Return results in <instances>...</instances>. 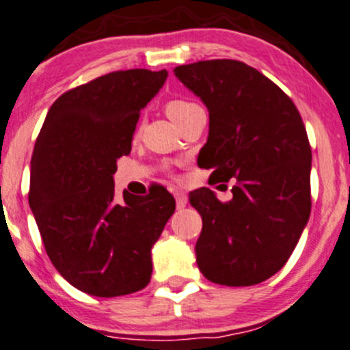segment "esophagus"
I'll list each match as a JSON object with an SVG mask.
<instances>
[{
  "mask_svg": "<svg viewBox=\"0 0 350 350\" xmlns=\"http://www.w3.org/2000/svg\"><path fill=\"white\" fill-rule=\"evenodd\" d=\"M175 202H176V208H183L187 204H189V197L185 193H175Z\"/></svg>",
  "mask_w": 350,
  "mask_h": 350,
  "instance_id": "obj_1",
  "label": "esophagus"
}]
</instances>
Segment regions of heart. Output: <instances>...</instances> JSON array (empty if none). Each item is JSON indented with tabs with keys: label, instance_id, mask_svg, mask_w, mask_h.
<instances>
[{
	"label": "heart",
	"instance_id": "heart-1",
	"mask_svg": "<svg viewBox=\"0 0 350 350\" xmlns=\"http://www.w3.org/2000/svg\"><path fill=\"white\" fill-rule=\"evenodd\" d=\"M197 107H198L197 103H193V101H189V100H172L168 101L165 110H167V115L170 116L174 122H176V120H180L183 115H187L190 110H193V108Z\"/></svg>",
	"mask_w": 350,
	"mask_h": 350
}]
</instances>
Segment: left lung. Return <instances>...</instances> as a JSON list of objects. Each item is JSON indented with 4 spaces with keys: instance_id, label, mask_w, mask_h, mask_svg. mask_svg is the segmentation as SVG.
Instances as JSON below:
<instances>
[{
    "instance_id": "8db88e82",
    "label": "left lung",
    "mask_w": 350,
    "mask_h": 350,
    "mask_svg": "<svg viewBox=\"0 0 350 350\" xmlns=\"http://www.w3.org/2000/svg\"><path fill=\"white\" fill-rule=\"evenodd\" d=\"M175 77L208 110L200 150L210 178L228 182L232 200L210 189L190 193L202 215L195 254L210 282L260 284L287 264L310 217L312 150L294 101L260 71L237 59L176 66Z\"/></svg>"
}]
</instances>
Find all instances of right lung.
<instances>
[{
  "mask_svg": "<svg viewBox=\"0 0 350 350\" xmlns=\"http://www.w3.org/2000/svg\"><path fill=\"white\" fill-rule=\"evenodd\" d=\"M167 70L113 71L63 93L36 138L28 202L55 269L95 297L133 294L152 277V247L175 212L165 187L116 202V160Z\"/></svg>",
  "mask_w": 350,
  "mask_h": 350,
  "instance_id": "obj_1",
  "label": "right lung"
}]
</instances>
